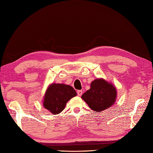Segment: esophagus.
<instances>
[{"label": "esophagus", "instance_id": "1", "mask_svg": "<svg viewBox=\"0 0 153 153\" xmlns=\"http://www.w3.org/2000/svg\"><path fill=\"white\" fill-rule=\"evenodd\" d=\"M77 95H78V96H82V95L83 94L82 90H78L77 91Z\"/></svg>", "mask_w": 153, "mask_h": 153}]
</instances>
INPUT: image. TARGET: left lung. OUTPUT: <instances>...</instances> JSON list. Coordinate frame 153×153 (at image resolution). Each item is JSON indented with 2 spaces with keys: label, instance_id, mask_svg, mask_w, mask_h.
Returning a JSON list of instances; mask_svg holds the SVG:
<instances>
[{
  "label": "left lung",
  "instance_id": "1",
  "mask_svg": "<svg viewBox=\"0 0 153 153\" xmlns=\"http://www.w3.org/2000/svg\"><path fill=\"white\" fill-rule=\"evenodd\" d=\"M116 98V87L103 78L93 80L90 89L82 96V99L89 108L97 112L111 107L115 103Z\"/></svg>",
  "mask_w": 153,
  "mask_h": 153
}]
</instances>
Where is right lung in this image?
Returning <instances> with one entry per match:
<instances>
[{
    "instance_id": "right-lung-1",
    "label": "right lung",
    "mask_w": 153,
    "mask_h": 153,
    "mask_svg": "<svg viewBox=\"0 0 153 153\" xmlns=\"http://www.w3.org/2000/svg\"><path fill=\"white\" fill-rule=\"evenodd\" d=\"M77 95L72 87L62 83H53L46 90L43 100V106L53 115H56L65 108L66 103Z\"/></svg>"
}]
</instances>
